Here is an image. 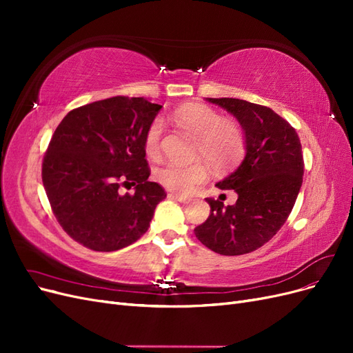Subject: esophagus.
<instances>
[{"instance_id": "obj_1", "label": "esophagus", "mask_w": 353, "mask_h": 353, "mask_svg": "<svg viewBox=\"0 0 353 353\" xmlns=\"http://www.w3.org/2000/svg\"><path fill=\"white\" fill-rule=\"evenodd\" d=\"M169 196H170V197H174V199H175V200H178V201H179V203H187V201H188V199H187V197H185V196H183V194H176V193H170V194H169Z\"/></svg>"}]
</instances>
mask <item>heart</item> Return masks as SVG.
<instances>
[{
	"label": "heart",
	"mask_w": 353,
	"mask_h": 353,
	"mask_svg": "<svg viewBox=\"0 0 353 353\" xmlns=\"http://www.w3.org/2000/svg\"><path fill=\"white\" fill-rule=\"evenodd\" d=\"M176 123L185 131L199 138V153L209 163L215 166L228 165L236 160L244 147L240 128L228 121H222L221 114L208 105L187 104L175 112ZM163 123L154 121L145 135V150L150 156H156L160 150ZM208 178V169L203 163L181 165L169 162L157 170V179L165 187L190 193L196 185Z\"/></svg>",
	"instance_id": "b5f03b06"
}]
</instances>
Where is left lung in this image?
Here are the masks:
<instances>
[{"label": "left lung", "instance_id": "8db88e82", "mask_svg": "<svg viewBox=\"0 0 353 353\" xmlns=\"http://www.w3.org/2000/svg\"><path fill=\"white\" fill-rule=\"evenodd\" d=\"M236 117L244 157L216 184L234 190L237 201L223 206L206 199L210 215L196 237L215 253L237 256L268 243L290 215L303 179V156L294 128L272 109L240 99H206Z\"/></svg>", "mask_w": 353, "mask_h": 353}]
</instances>
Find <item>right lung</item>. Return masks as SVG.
<instances>
[{
    "label": "right lung",
    "instance_id": "1",
    "mask_svg": "<svg viewBox=\"0 0 353 353\" xmlns=\"http://www.w3.org/2000/svg\"><path fill=\"white\" fill-rule=\"evenodd\" d=\"M162 105L112 97L69 112L52 134L42 183L69 236L97 252H114L150 227L165 190L148 181L145 135ZM121 185H135L134 195Z\"/></svg>",
    "mask_w": 353,
    "mask_h": 353
}]
</instances>
